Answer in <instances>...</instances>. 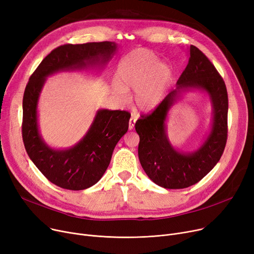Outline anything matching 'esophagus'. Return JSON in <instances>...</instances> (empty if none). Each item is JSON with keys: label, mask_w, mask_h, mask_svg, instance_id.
<instances>
[{"label": "esophagus", "mask_w": 254, "mask_h": 254, "mask_svg": "<svg viewBox=\"0 0 254 254\" xmlns=\"http://www.w3.org/2000/svg\"><path fill=\"white\" fill-rule=\"evenodd\" d=\"M136 120H137V119H136L134 116L130 117L129 122H128V129H132V128H134L135 124H136Z\"/></svg>", "instance_id": "1"}]
</instances>
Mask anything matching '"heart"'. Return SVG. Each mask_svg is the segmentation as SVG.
<instances>
[{"instance_id": "heart-1", "label": "heart", "mask_w": 254, "mask_h": 254, "mask_svg": "<svg viewBox=\"0 0 254 254\" xmlns=\"http://www.w3.org/2000/svg\"><path fill=\"white\" fill-rule=\"evenodd\" d=\"M172 77L170 65L159 62L153 52L135 49L117 66L114 91L120 99L126 100L127 89H134L136 106L142 111H151L163 102Z\"/></svg>"}]
</instances>
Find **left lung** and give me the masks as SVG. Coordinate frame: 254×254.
I'll list each match as a JSON object with an SVG mask.
<instances>
[{
  "label": "left lung",
  "instance_id": "8db88e82",
  "mask_svg": "<svg viewBox=\"0 0 254 254\" xmlns=\"http://www.w3.org/2000/svg\"><path fill=\"white\" fill-rule=\"evenodd\" d=\"M189 64L173 89L157 108L135 125L140 137L138 154L146 174L168 190L186 189L203 179L216 166L228 138V91L223 79L204 53L193 45L188 48ZM206 93L212 106L208 134L192 152H180L169 142L166 120L170 109L186 92Z\"/></svg>",
  "mask_w": 254,
  "mask_h": 254
}]
</instances>
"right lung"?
I'll return each mask as SVG.
<instances>
[{
  "instance_id": "1",
  "label": "right lung",
  "mask_w": 254,
  "mask_h": 254,
  "mask_svg": "<svg viewBox=\"0 0 254 254\" xmlns=\"http://www.w3.org/2000/svg\"><path fill=\"white\" fill-rule=\"evenodd\" d=\"M117 51L115 42L65 44L53 49L38 65L22 100V139L39 171L53 184L70 190L95 185L108 168L113 150L128 128L129 113L100 109L85 135L69 148H52L39 128L38 104L46 79L60 72L104 70Z\"/></svg>"
}]
</instances>
